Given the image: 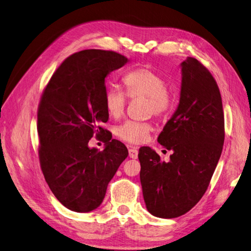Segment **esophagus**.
Segmentation results:
<instances>
[{
  "instance_id": "34e87169",
  "label": "esophagus",
  "mask_w": 251,
  "mask_h": 251,
  "mask_svg": "<svg viewBox=\"0 0 251 251\" xmlns=\"http://www.w3.org/2000/svg\"><path fill=\"white\" fill-rule=\"evenodd\" d=\"M129 156H130L131 158H134V160H135V158L138 157V150L135 148V147H130V149H129Z\"/></svg>"
}]
</instances>
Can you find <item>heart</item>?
Listing matches in <instances>:
<instances>
[{"mask_svg": "<svg viewBox=\"0 0 251 251\" xmlns=\"http://www.w3.org/2000/svg\"><path fill=\"white\" fill-rule=\"evenodd\" d=\"M126 93L132 99L146 98L147 112L158 117L166 115L173 106V98L167 90V83L157 72L147 67L132 70L122 78ZM107 114L118 118L124 114L126 96L121 90L111 87L104 95ZM152 126L149 122L126 120L116 126L115 134L120 139L131 144L144 143L148 138Z\"/></svg>", "mask_w": 251, "mask_h": 251, "instance_id": "1", "label": "heart"}]
</instances>
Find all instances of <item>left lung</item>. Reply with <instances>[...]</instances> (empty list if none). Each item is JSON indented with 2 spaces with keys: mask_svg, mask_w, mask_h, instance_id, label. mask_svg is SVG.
Segmentation results:
<instances>
[{
  "mask_svg": "<svg viewBox=\"0 0 251 251\" xmlns=\"http://www.w3.org/2000/svg\"><path fill=\"white\" fill-rule=\"evenodd\" d=\"M178 107L157 142L172 150L163 162L150 147L139 149L140 183L147 210L161 218L185 214L203 196L225 139L222 96L210 71L196 58L181 63Z\"/></svg>",
  "mask_w": 251,
  "mask_h": 251,
  "instance_id": "obj_1",
  "label": "left lung"
}]
</instances>
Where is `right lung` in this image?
<instances>
[{
  "label": "right lung",
  "instance_id": "1",
  "mask_svg": "<svg viewBox=\"0 0 251 251\" xmlns=\"http://www.w3.org/2000/svg\"><path fill=\"white\" fill-rule=\"evenodd\" d=\"M127 62L113 51L75 53L54 72L42 94L37 115L41 170L54 196L73 212L100 206L109 181L129 154L100 126L108 120L105 77ZM95 132L106 135L102 151L88 146Z\"/></svg>",
  "mask_w": 251,
  "mask_h": 251
}]
</instances>
